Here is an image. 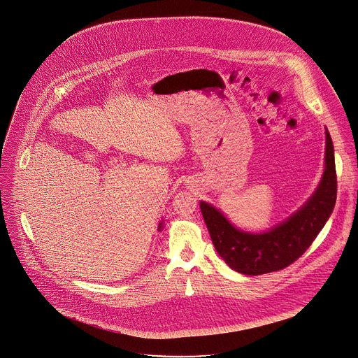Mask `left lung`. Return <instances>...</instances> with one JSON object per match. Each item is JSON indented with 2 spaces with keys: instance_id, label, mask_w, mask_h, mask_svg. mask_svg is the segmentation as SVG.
I'll use <instances>...</instances> for the list:
<instances>
[{
  "instance_id": "obj_1",
  "label": "left lung",
  "mask_w": 358,
  "mask_h": 358,
  "mask_svg": "<svg viewBox=\"0 0 358 358\" xmlns=\"http://www.w3.org/2000/svg\"><path fill=\"white\" fill-rule=\"evenodd\" d=\"M325 169L313 196L287 220L264 233L234 227L213 205L201 201L212 243L224 262L238 273L258 276L287 268L313 244L331 217L338 192L335 149L325 129Z\"/></svg>"
}]
</instances>
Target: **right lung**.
<instances>
[{
  "label": "right lung",
  "mask_w": 358,
  "mask_h": 358,
  "mask_svg": "<svg viewBox=\"0 0 358 358\" xmlns=\"http://www.w3.org/2000/svg\"><path fill=\"white\" fill-rule=\"evenodd\" d=\"M163 227H164V222L162 220V222L159 223V227H157V230H159V231H162V230H163Z\"/></svg>",
  "instance_id": "right-lung-1"
}]
</instances>
